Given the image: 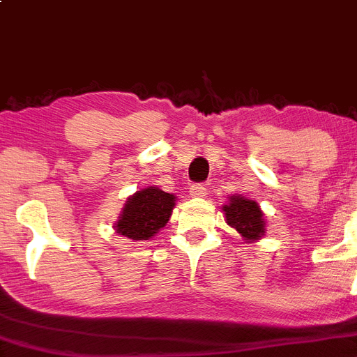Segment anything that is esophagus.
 Here are the masks:
<instances>
[{"label":"esophagus","mask_w":357,"mask_h":357,"mask_svg":"<svg viewBox=\"0 0 357 357\" xmlns=\"http://www.w3.org/2000/svg\"><path fill=\"white\" fill-rule=\"evenodd\" d=\"M190 196L192 197H204L206 194H208V190H206V187L203 183H194L192 187H190Z\"/></svg>","instance_id":"obj_1"}]
</instances>
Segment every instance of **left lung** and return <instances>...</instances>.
Here are the masks:
<instances>
[{"label":"left lung","instance_id":"8db88e82","mask_svg":"<svg viewBox=\"0 0 357 357\" xmlns=\"http://www.w3.org/2000/svg\"><path fill=\"white\" fill-rule=\"evenodd\" d=\"M223 211L227 223L237 230L245 242L259 241L264 235V216L256 201L244 196H230Z\"/></svg>","mask_w":357,"mask_h":357}]
</instances>
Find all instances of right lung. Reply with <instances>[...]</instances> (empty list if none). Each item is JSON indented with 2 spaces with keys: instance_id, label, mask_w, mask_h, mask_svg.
Masks as SVG:
<instances>
[{
  "instance_id": "1",
  "label": "right lung",
  "mask_w": 357,
  "mask_h": 357,
  "mask_svg": "<svg viewBox=\"0 0 357 357\" xmlns=\"http://www.w3.org/2000/svg\"><path fill=\"white\" fill-rule=\"evenodd\" d=\"M174 208V194L158 187L137 190L123 206L122 215L115 223L116 234L132 241H149L167 225Z\"/></svg>"
}]
</instances>
